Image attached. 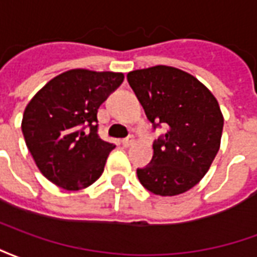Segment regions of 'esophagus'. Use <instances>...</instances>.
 I'll use <instances>...</instances> for the list:
<instances>
[{
    "instance_id": "1",
    "label": "esophagus",
    "mask_w": 257,
    "mask_h": 257,
    "mask_svg": "<svg viewBox=\"0 0 257 257\" xmlns=\"http://www.w3.org/2000/svg\"><path fill=\"white\" fill-rule=\"evenodd\" d=\"M135 143V138L134 136H128L122 140V146L123 147H131V146Z\"/></svg>"
}]
</instances>
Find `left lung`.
Masks as SVG:
<instances>
[{
    "mask_svg": "<svg viewBox=\"0 0 257 257\" xmlns=\"http://www.w3.org/2000/svg\"><path fill=\"white\" fill-rule=\"evenodd\" d=\"M126 78L154 129L168 125L153 145L150 164L138 169L139 182L156 195L186 193L204 178L220 149L224 119L219 103L194 75L171 66L135 70Z\"/></svg>",
    "mask_w": 257,
    "mask_h": 257,
    "instance_id": "obj_1",
    "label": "left lung"
}]
</instances>
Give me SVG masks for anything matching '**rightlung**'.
<instances>
[{"label":"right lung","instance_id":"right-lung-1","mask_svg":"<svg viewBox=\"0 0 257 257\" xmlns=\"http://www.w3.org/2000/svg\"><path fill=\"white\" fill-rule=\"evenodd\" d=\"M123 74L74 68L56 75L26 106L22 132L45 178L68 191L86 189L115 147L97 135V110Z\"/></svg>","mask_w":257,"mask_h":257}]
</instances>
